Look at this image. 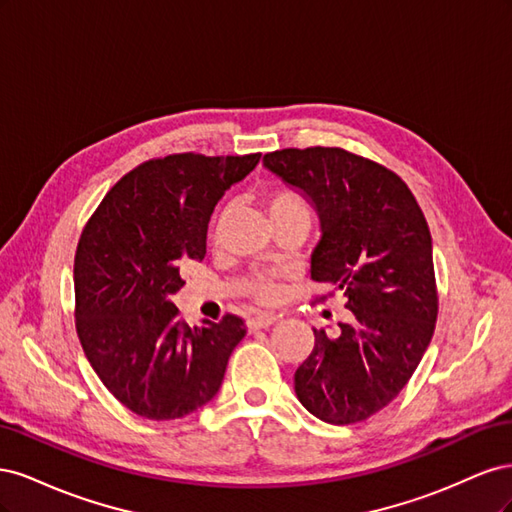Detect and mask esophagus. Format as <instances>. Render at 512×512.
<instances>
[{
    "label": "esophagus",
    "instance_id": "34e87169",
    "mask_svg": "<svg viewBox=\"0 0 512 512\" xmlns=\"http://www.w3.org/2000/svg\"><path fill=\"white\" fill-rule=\"evenodd\" d=\"M275 316H271V314H258V316H254V318H250V329L252 331H262V329H269V327H273L275 324Z\"/></svg>",
    "mask_w": 512,
    "mask_h": 512
}]
</instances>
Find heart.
I'll return each instance as SVG.
<instances>
[{
    "instance_id": "obj_1",
    "label": "heart",
    "mask_w": 512,
    "mask_h": 512,
    "mask_svg": "<svg viewBox=\"0 0 512 512\" xmlns=\"http://www.w3.org/2000/svg\"><path fill=\"white\" fill-rule=\"evenodd\" d=\"M265 205L269 211V218L273 224L288 222V220H305L309 222V207L305 198L290 188H271L265 194ZM252 294L265 305H271L277 301V286L269 280H256L252 284Z\"/></svg>"
}]
</instances>
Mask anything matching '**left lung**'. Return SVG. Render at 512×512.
I'll list each match as a JSON object with an SVG mask.
<instances>
[{
	"instance_id": "left-lung-1",
	"label": "left lung",
	"mask_w": 512,
	"mask_h": 512,
	"mask_svg": "<svg viewBox=\"0 0 512 512\" xmlns=\"http://www.w3.org/2000/svg\"><path fill=\"white\" fill-rule=\"evenodd\" d=\"M262 162L318 209L322 237L309 273L342 292L352 312L337 337L314 329L294 393L324 423L367 421L408 384L436 329L425 215L391 168L342 147L277 149Z\"/></svg>"
}]
</instances>
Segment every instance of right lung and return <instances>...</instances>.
<instances>
[{"mask_svg":"<svg viewBox=\"0 0 512 512\" xmlns=\"http://www.w3.org/2000/svg\"><path fill=\"white\" fill-rule=\"evenodd\" d=\"M260 153H173L123 175L87 220L74 256V322L98 378L149 421H173L220 391L243 318L190 327L173 294L181 262L203 260L207 224Z\"/></svg>","mask_w":512,"mask_h":512,"instance_id":"right-lung-1","label":"right lung"}]
</instances>
